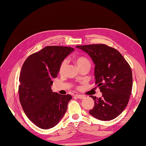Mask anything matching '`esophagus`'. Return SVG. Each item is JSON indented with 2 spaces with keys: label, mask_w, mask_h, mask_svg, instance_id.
I'll return each instance as SVG.
<instances>
[{
  "label": "esophagus",
  "mask_w": 146,
  "mask_h": 146,
  "mask_svg": "<svg viewBox=\"0 0 146 146\" xmlns=\"http://www.w3.org/2000/svg\"><path fill=\"white\" fill-rule=\"evenodd\" d=\"M75 96L78 99H84L85 98V96L82 94H75Z\"/></svg>",
  "instance_id": "34e87169"
}]
</instances>
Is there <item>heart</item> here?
<instances>
[{
    "instance_id": "b5f03b06",
    "label": "heart",
    "mask_w": 146,
    "mask_h": 146,
    "mask_svg": "<svg viewBox=\"0 0 146 146\" xmlns=\"http://www.w3.org/2000/svg\"><path fill=\"white\" fill-rule=\"evenodd\" d=\"M75 62L76 65H77L78 67H81L82 66H84L86 64H90V62L89 60L86 58L85 57H76L75 59ZM66 66H67V61L66 60H64L62 63L61 64L59 68V73L60 74H62L64 72V70L66 69Z\"/></svg>"
}]
</instances>
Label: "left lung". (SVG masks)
Instances as JSON below:
<instances>
[{"label":"left lung","instance_id":"1","mask_svg":"<svg viewBox=\"0 0 146 146\" xmlns=\"http://www.w3.org/2000/svg\"><path fill=\"white\" fill-rule=\"evenodd\" d=\"M88 54L94 64L95 84L102 97L94 101L89 110L92 116L101 121H110L123 112L131 93L133 78L128 63L117 50L106 44L76 46Z\"/></svg>","mask_w":146,"mask_h":146}]
</instances>
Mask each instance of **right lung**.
I'll return each instance as SVG.
<instances>
[{"mask_svg": "<svg viewBox=\"0 0 146 146\" xmlns=\"http://www.w3.org/2000/svg\"><path fill=\"white\" fill-rule=\"evenodd\" d=\"M74 48L48 46L27 58L21 70L20 102L26 115L41 129L52 128L66 112L71 95L53 92V78H56L61 63Z\"/></svg>", "mask_w": 146, "mask_h": 146, "instance_id": "add662e5", "label": "right lung"}]
</instances>
